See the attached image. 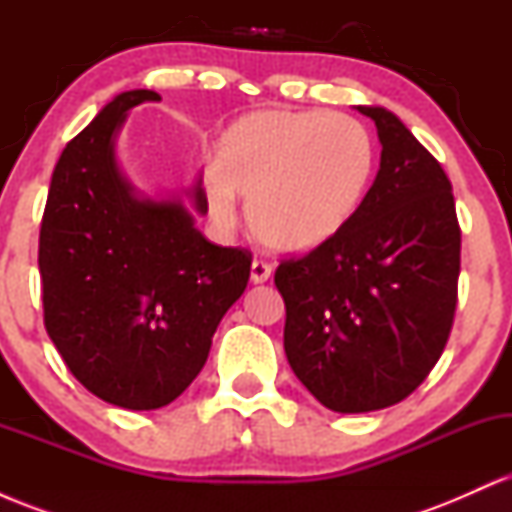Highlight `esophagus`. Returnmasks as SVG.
I'll return each mask as SVG.
<instances>
[{
  "label": "esophagus",
  "mask_w": 512,
  "mask_h": 512,
  "mask_svg": "<svg viewBox=\"0 0 512 512\" xmlns=\"http://www.w3.org/2000/svg\"><path fill=\"white\" fill-rule=\"evenodd\" d=\"M269 276H272V264H267L262 260H255L250 264V281H252V284H264V281H269Z\"/></svg>",
  "instance_id": "esophagus-1"
}]
</instances>
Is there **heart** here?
Wrapping results in <instances>:
<instances>
[{
    "label": "heart",
    "instance_id": "obj_1",
    "mask_svg": "<svg viewBox=\"0 0 512 512\" xmlns=\"http://www.w3.org/2000/svg\"><path fill=\"white\" fill-rule=\"evenodd\" d=\"M373 173L375 144L356 117L252 110L216 137L204 195L226 228L236 223V195L245 197L262 245L308 255L349 226Z\"/></svg>",
    "mask_w": 512,
    "mask_h": 512
}]
</instances>
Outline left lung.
<instances>
[{
    "mask_svg": "<svg viewBox=\"0 0 512 512\" xmlns=\"http://www.w3.org/2000/svg\"><path fill=\"white\" fill-rule=\"evenodd\" d=\"M378 127L380 170L332 243L279 264L284 351L310 395L339 414L392 407L443 354L457 305L460 226L440 163L395 113Z\"/></svg>",
    "mask_w": 512,
    "mask_h": 512,
    "instance_id": "8db88e82",
    "label": "left lung"
}]
</instances>
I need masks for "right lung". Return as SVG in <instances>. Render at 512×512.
Segmentation results:
<instances>
[{
    "mask_svg": "<svg viewBox=\"0 0 512 512\" xmlns=\"http://www.w3.org/2000/svg\"><path fill=\"white\" fill-rule=\"evenodd\" d=\"M156 101L146 88L120 93L67 144L38 250L52 344L88 392L132 411L166 407L197 378L252 262L197 231L202 178L151 197L122 173L117 132L129 110Z\"/></svg>",
    "mask_w": 512,
    "mask_h": 512,
    "instance_id": "right-lung-1",
    "label": "right lung"
}]
</instances>
